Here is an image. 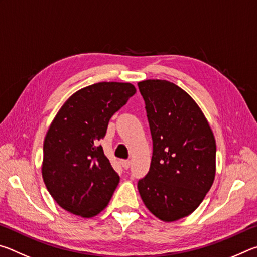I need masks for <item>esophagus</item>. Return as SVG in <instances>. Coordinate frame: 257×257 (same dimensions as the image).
Listing matches in <instances>:
<instances>
[{
	"label": "esophagus",
	"instance_id": "esophagus-1",
	"mask_svg": "<svg viewBox=\"0 0 257 257\" xmlns=\"http://www.w3.org/2000/svg\"><path fill=\"white\" fill-rule=\"evenodd\" d=\"M121 164H122V167L125 169V170H127V169L130 168V165H132V162H130L129 160H124L121 162Z\"/></svg>",
	"mask_w": 257,
	"mask_h": 257
}]
</instances>
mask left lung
Segmentation results:
<instances>
[{
  "label": "left lung",
  "mask_w": 257,
  "mask_h": 257,
  "mask_svg": "<svg viewBox=\"0 0 257 257\" xmlns=\"http://www.w3.org/2000/svg\"><path fill=\"white\" fill-rule=\"evenodd\" d=\"M145 101L153 155L138 181L145 206L164 222L193 213L215 177V138L197 103L173 82H138Z\"/></svg>",
  "instance_id": "obj_1"
}]
</instances>
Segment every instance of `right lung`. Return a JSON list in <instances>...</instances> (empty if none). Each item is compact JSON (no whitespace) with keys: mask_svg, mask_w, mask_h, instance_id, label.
<instances>
[{"mask_svg":"<svg viewBox=\"0 0 257 257\" xmlns=\"http://www.w3.org/2000/svg\"><path fill=\"white\" fill-rule=\"evenodd\" d=\"M135 93L129 82H97L71 95L56 113L44 139L42 176L63 210L93 217L107 206L120 177L98 141Z\"/></svg>","mask_w":257,"mask_h":257,"instance_id":"obj_1","label":"right lung"}]
</instances>
